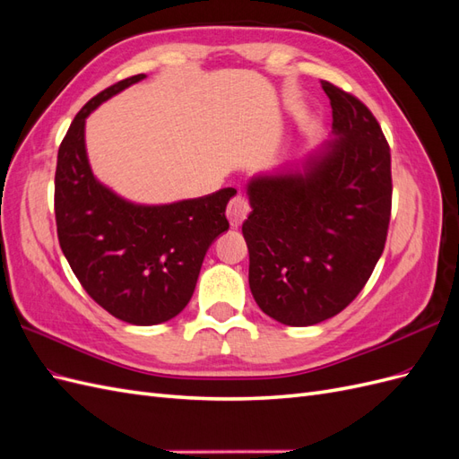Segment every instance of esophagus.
I'll return each instance as SVG.
<instances>
[{"instance_id":"1","label":"esophagus","mask_w":459,"mask_h":459,"mask_svg":"<svg viewBox=\"0 0 459 459\" xmlns=\"http://www.w3.org/2000/svg\"><path fill=\"white\" fill-rule=\"evenodd\" d=\"M251 212V203L245 195H235L230 204H228V220L233 228H239L243 224V220Z\"/></svg>"}]
</instances>
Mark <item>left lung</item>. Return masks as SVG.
<instances>
[{"label": "left lung", "mask_w": 459, "mask_h": 459, "mask_svg": "<svg viewBox=\"0 0 459 459\" xmlns=\"http://www.w3.org/2000/svg\"><path fill=\"white\" fill-rule=\"evenodd\" d=\"M322 88L337 140L302 172L258 176L247 189L251 293L264 314L293 327L349 307L383 255L391 221V147L377 118L352 93L325 80Z\"/></svg>", "instance_id": "1"}]
</instances>
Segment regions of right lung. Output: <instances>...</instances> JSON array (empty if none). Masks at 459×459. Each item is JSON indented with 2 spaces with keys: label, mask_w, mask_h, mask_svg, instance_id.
Returning a JSON list of instances; mask_svg holds the SVG:
<instances>
[{
  "label": "right lung",
  "mask_w": 459,
  "mask_h": 459,
  "mask_svg": "<svg viewBox=\"0 0 459 459\" xmlns=\"http://www.w3.org/2000/svg\"><path fill=\"white\" fill-rule=\"evenodd\" d=\"M135 74L82 107L61 142L55 170V221L63 255L86 293L132 325H157L182 312L195 290L203 258L228 231L233 187L172 204L124 201L95 179L84 142L95 107L143 80Z\"/></svg>",
  "instance_id": "add662e5"
}]
</instances>
